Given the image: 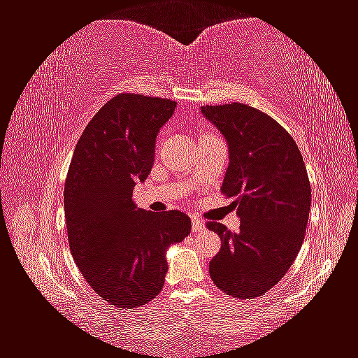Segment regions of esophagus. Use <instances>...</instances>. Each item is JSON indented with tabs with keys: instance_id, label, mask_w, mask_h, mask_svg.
<instances>
[{
	"instance_id": "obj_1",
	"label": "esophagus",
	"mask_w": 358,
	"mask_h": 358,
	"mask_svg": "<svg viewBox=\"0 0 358 358\" xmlns=\"http://www.w3.org/2000/svg\"><path fill=\"white\" fill-rule=\"evenodd\" d=\"M191 230H193V233H201L206 230V223L202 218L199 217H193L191 218Z\"/></svg>"
}]
</instances>
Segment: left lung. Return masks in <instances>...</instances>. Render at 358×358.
I'll use <instances>...</instances> for the list:
<instances>
[{"label": "left lung", "instance_id": "obj_1", "mask_svg": "<svg viewBox=\"0 0 358 358\" xmlns=\"http://www.w3.org/2000/svg\"><path fill=\"white\" fill-rule=\"evenodd\" d=\"M230 149L222 193L234 197L241 218L238 233L207 222L222 248L209 273L218 289L238 299L270 291L302 246L312 189L294 138L265 112L248 104L202 106Z\"/></svg>", "mask_w": 358, "mask_h": 358}]
</instances>
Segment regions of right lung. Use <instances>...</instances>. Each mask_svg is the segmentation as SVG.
<instances>
[{
    "label": "right lung",
    "mask_w": 358,
    "mask_h": 358,
    "mask_svg": "<svg viewBox=\"0 0 358 358\" xmlns=\"http://www.w3.org/2000/svg\"><path fill=\"white\" fill-rule=\"evenodd\" d=\"M177 103L119 93L90 120L64 185L67 238L83 278L117 308H138L162 291L165 249L191 231L180 210L138 209L136 181L154 164L156 136Z\"/></svg>",
    "instance_id": "obj_1"
}]
</instances>
